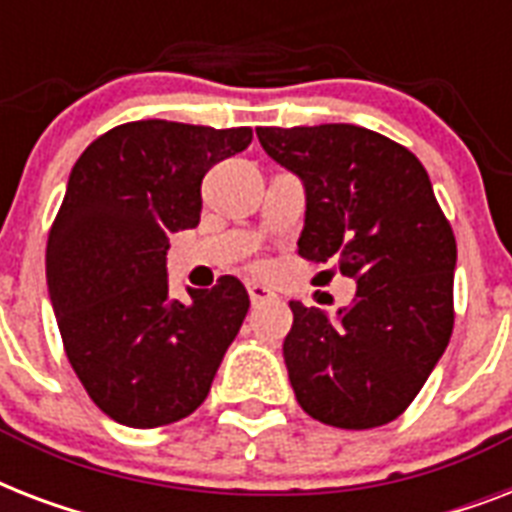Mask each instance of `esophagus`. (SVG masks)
I'll list each match as a JSON object with an SVG mask.
<instances>
[{
	"mask_svg": "<svg viewBox=\"0 0 512 512\" xmlns=\"http://www.w3.org/2000/svg\"><path fill=\"white\" fill-rule=\"evenodd\" d=\"M247 292H249V300H252V305H263L273 297L271 289H265L263 284H255V281H249Z\"/></svg>",
	"mask_w": 512,
	"mask_h": 512,
	"instance_id": "esophagus-1",
	"label": "esophagus"
}]
</instances>
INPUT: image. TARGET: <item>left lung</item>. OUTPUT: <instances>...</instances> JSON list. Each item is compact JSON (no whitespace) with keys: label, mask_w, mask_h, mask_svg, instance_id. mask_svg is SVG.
Here are the masks:
<instances>
[{"label":"left lung","mask_w":512,"mask_h":512,"mask_svg":"<svg viewBox=\"0 0 512 512\" xmlns=\"http://www.w3.org/2000/svg\"><path fill=\"white\" fill-rule=\"evenodd\" d=\"M260 146L303 180L297 252L337 260L356 297L329 316L289 303L284 364L313 420L366 430L396 420L452 337L457 244L420 159L356 124L260 127Z\"/></svg>","instance_id":"left-lung-1"}]
</instances>
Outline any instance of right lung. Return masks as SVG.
<instances>
[{
	"instance_id": "right-lung-1",
	"label": "right lung",
	"mask_w": 512,
	"mask_h": 512,
	"mask_svg": "<svg viewBox=\"0 0 512 512\" xmlns=\"http://www.w3.org/2000/svg\"><path fill=\"white\" fill-rule=\"evenodd\" d=\"M249 127L143 119L87 146L47 239V292L66 356L111 420L159 428L196 412L249 295L236 276L170 295V233L196 228L201 180Z\"/></svg>"
}]
</instances>
